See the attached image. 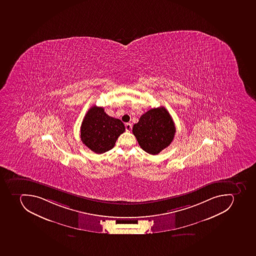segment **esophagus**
<instances>
[{"mask_svg": "<svg viewBox=\"0 0 256 256\" xmlns=\"http://www.w3.org/2000/svg\"><path fill=\"white\" fill-rule=\"evenodd\" d=\"M132 128V124L130 123H127L125 124V128H126V131L127 132L131 131Z\"/></svg>", "mask_w": 256, "mask_h": 256, "instance_id": "34e87169", "label": "esophagus"}]
</instances>
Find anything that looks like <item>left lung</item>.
<instances>
[{
    "mask_svg": "<svg viewBox=\"0 0 256 256\" xmlns=\"http://www.w3.org/2000/svg\"><path fill=\"white\" fill-rule=\"evenodd\" d=\"M132 132L144 151L156 155L172 142L176 128L168 110L160 106L142 114Z\"/></svg>",
    "mask_w": 256,
    "mask_h": 256,
    "instance_id": "left-lung-1",
    "label": "left lung"
}]
</instances>
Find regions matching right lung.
<instances>
[{
    "label": "right lung",
    "mask_w": 256,
    "mask_h": 256,
    "mask_svg": "<svg viewBox=\"0 0 256 256\" xmlns=\"http://www.w3.org/2000/svg\"><path fill=\"white\" fill-rule=\"evenodd\" d=\"M123 122L109 116L101 106H92L82 120L80 137L82 143L96 154L112 150L118 137L124 132Z\"/></svg>",
    "instance_id": "right-lung-1"
}]
</instances>
